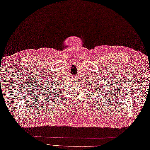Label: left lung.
<instances>
[{
  "label": "left lung",
  "mask_w": 150,
  "mask_h": 150,
  "mask_svg": "<svg viewBox=\"0 0 150 150\" xmlns=\"http://www.w3.org/2000/svg\"><path fill=\"white\" fill-rule=\"evenodd\" d=\"M96 90H97V91H96ZM96 90V93H97V92H98V90L97 88H96V90Z\"/></svg>",
  "instance_id": "8db88e82"
}]
</instances>
